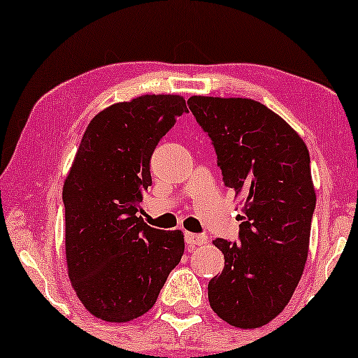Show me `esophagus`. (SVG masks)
<instances>
[{
    "label": "esophagus",
    "mask_w": 358,
    "mask_h": 358,
    "mask_svg": "<svg viewBox=\"0 0 358 358\" xmlns=\"http://www.w3.org/2000/svg\"><path fill=\"white\" fill-rule=\"evenodd\" d=\"M185 243L189 246H202L207 243V236L205 234H195V233H185Z\"/></svg>",
    "instance_id": "esophagus-1"
}]
</instances>
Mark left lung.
<instances>
[{"label":"left lung","mask_w":358,"mask_h":358,"mask_svg":"<svg viewBox=\"0 0 358 358\" xmlns=\"http://www.w3.org/2000/svg\"><path fill=\"white\" fill-rule=\"evenodd\" d=\"M187 106L212 140L224 185L244 195L239 241H213L224 267L208 282L210 306L234 327H261L283 311L305 268L316 207L310 153L257 101L192 96Z\"/></svg>","instance_id":"8db88e82"}]
</instances>
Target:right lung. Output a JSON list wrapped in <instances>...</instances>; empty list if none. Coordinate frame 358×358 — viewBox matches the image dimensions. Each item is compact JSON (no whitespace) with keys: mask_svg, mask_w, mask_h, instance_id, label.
<instances>
[{"mask_svg":"<svg viewBox=\"0 0 358 358\" xmlns=\"http://www.w3.org/2000/svg\"><path fill=\"white\" fill-rule=\"evenodd\" d=\"M184 97L146 94L101 110L86 127L63 185L68 277L91 315L127 322L151 310L184 254V234L138 217L150 161Z\"/></svg>","mask_w":358,"mask_h":358,"instance_id":"1","label":"right lung"}]
</instances>
